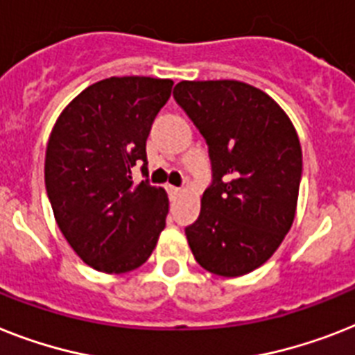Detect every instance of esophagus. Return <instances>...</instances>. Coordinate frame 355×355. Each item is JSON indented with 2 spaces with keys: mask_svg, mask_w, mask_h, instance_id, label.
Here are the masks:
<instances>
[{
  "mask_svg": "<svg viewBox=\"0 0 355 355\" xmlns=\"http://www.w3.org/2000/svg\"><path fill=\"white\" fill-rule=\"evenodd\" d=\"M166 189H168V194H171L172 198H175V196H180L181 192H183V190L178 189V187H172V184H168V187H166Z\"/></svg>",
  "mask_w": 355,
  "mask_h": 355,
  "instance_id": "34e87169",
  "label": "esophagus"
}]
</instances>
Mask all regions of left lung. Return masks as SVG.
<instances>
[{"label": "left lung", "instance_id": "left-lung-1", "mask_svg": "<svg viewBox=\"0 0 355 355\" xmlns=\"http://www.w3.org/2000/svg\"><path fill=\"white\" fill-rule=\"evenodd\" d=\"M174 99L209 145L214 181L184 228L196 261L216 276L256 270L294 223L303 154L286 112L236 79L180 81Z\"/></svg>", "mask_w": 355, "mask_h": 355}]
</instances>
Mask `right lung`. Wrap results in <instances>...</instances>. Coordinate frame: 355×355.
<instances>
[{
    "label": "right lung",
    "instance_id": "add662e5",
    "mask_svg": "<svg viewBox=\"0 0 355 355\" xmlns=\"http://www.w3.org/2000/svg\"><path fill=\"white\" fill-rule=\"evenodd\" d=\"M172 79H101L60 114L46 143L45 187L61 234L83 263L125 274L150 257L168 214L165 189L134 183Z\"/></svg>",
    "mask_w": 355,
    "mask_h": 355
}]
</instances>
